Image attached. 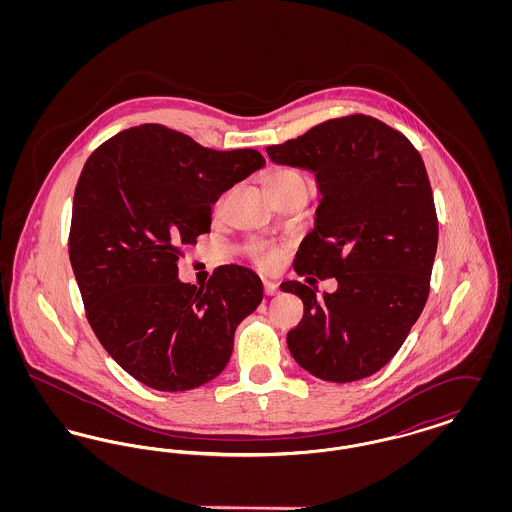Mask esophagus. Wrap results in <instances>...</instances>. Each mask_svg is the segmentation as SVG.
Segmentation results:
<instances>
[{
	"label": "esophagus",
	"instance_id": "esophagus-1",
	"mask_svg": "<svg viewBox=\"0 0 512 512\" xmlns=\"http://www.w3.org/2000/svg\"><path fill=\"white\" fill-rule=\"evenodd\" d=\"M263 288H265L267 295H276L280 292V286H278L276 280H263Z\"/></svg>",
	"mask_w": 512,
	"mask_h": 512
}]
</instances>
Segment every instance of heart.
<instances>
[{
    "label": "heart",
    "mask_w": 512,
    "mask_h": 512,
    "mask_svg": "<svg viewBox=\"0 0 512 512\" xmlns=\"http://www.w3.org/2000/svg\"><path fill=\"white\" fill-rule=\"evenodd\" d=\"M288 182H305L311 184L309 178L303 172L293 171V169H278V171L270 172L268 176V186H276V184H288ZM220 207V201L217 203V209ZM247 253L249 257L259 265V267L270 268L278 263V249L263 240H253L247 244Z\"/></svg>",
    "instance_id": "heart-1"
}]
</instances>
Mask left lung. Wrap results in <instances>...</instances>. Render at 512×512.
Wrapping results in <instances>:
<instances>
[{"mask_svg":"<svg viewBox=\"0 0 512 512\" xmlns=\"http://www.w3.org/2000/svg\"><path fill=\"white\" fill-rule=\"evenodd\" d=\"M267 153L315 172L322 195L295 272L338 280L322 297L295 280L280 286L305 307L288 332L290 353L326 382L366 378L399 351L430 292L438 217L424 161L401 132L366 115L322 122Z\"/></svg>","mask_w":512,"mask_h":512,"instance_id":"left-lung-1","label":"left lung"}]
</instances>
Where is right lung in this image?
Returning a JSON list of instances; mask_svg holds the SVG:
<instances>
[{"label":"right lung","instance_id":"add662e5","mask_svg":"<svg viewBox=\"0 0 512 512\" xmlns=\"http://www.w3.org/2000/svg\"><path fill=\"white\" fill-rule=\"evenodd\" d=\"M263 167L255 149H209L161 124L122 130L88 157L74 190L71 265L92 330L138 382L194 390L228 365L263 282L224 265L197 288L180 282L176 261L211 230L220 195Z\"/></svg>","mask_w":512,"mask_h":512}]
</instances>
